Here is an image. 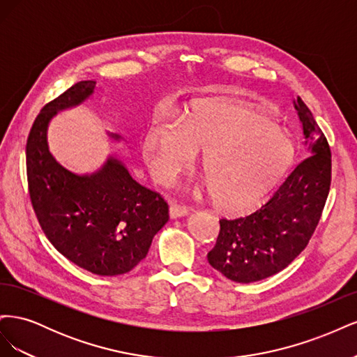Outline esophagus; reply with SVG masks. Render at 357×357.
Segmentation results:
<instances>
[{"mask_svg":"<svg viewBox=\"0 0 357 357\" xmlns=\"http://www.w3.org/2000/svg\"><path fill=\"white\" fill-rule=\"evenodd\" d=\"M190 211H192V208L185 207V205H178V204H171L169 205V218L171 219L185 218V215H188Z\"/></svg>","mask_w":357,"mask_h":357,"instance_id":"esophagus-1","label":"esophagus"}]
</instances>
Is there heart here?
I'll list each match as a JSON object with an SVG mask.
<instances>
[{"instance_id": "b5f03b06", "label": "heart", "mask_w": 357, "mask_h": 357, "mask_svg": "<svg viewBox=\"0 0 357 357\" xmlns=\"http://www.w3.org/2000/svg\"><path fill=\"white\" fill-rule=\"evenodd\" d=\"M143 147L147 164L167 185L202 150L207 178L198 193H215L229 210L250 207L282 176L294 155L287 134L266 114L219 100L193 104L185 123H152Z\"/></svg>"}]
</instances>
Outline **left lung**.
I'll return each instance as SVG.
<instances>
[{
  "mask_svg": "<svg viewBox=\"0 0 357 357\" xmlns=\"http://www.w3.org/2000/svg\"><path fill=\"white\" fill-rule=\"evenodd\" d=\"M304 155L282 186L257 211L222 219L208 264L235 283H253L284 269L307 247L331 188V149L299 96L294 100Z\"/></svg>",
  "mask_w": 357,
  "mask_h": 357,
  "instance_id": "8db88e82",
  "label": "left lung"
}]
</instances>
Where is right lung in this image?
<instances>
[{
    "mask_svg": "<svg viewBox=\"0 0 357 357\" xmlns=\"http://www.w3.org/2000/svg\"><path fill=\"white\" fill-rule=\"evenodd\" d=\"M95 88V80L79 82L41 109L26 142L29 197L43 232L61 255L92 274L121 275L146 257L169 219L168 204L137 183L114 152L88 174L70 171L52 155V119L88 101ZM107 137L113 144L125 142Z\"/></svg>",
    "mask_w": 357,
    "mask_h": 357,
    "instance_id": "obj_1",
    "label": "right lung"
}]
</instances>
